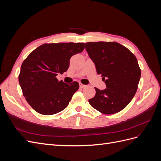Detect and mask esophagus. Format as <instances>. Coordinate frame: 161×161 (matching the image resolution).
<instances>
[{
    "label": "esophagus",
    "mask_w": 161,
    "mask_h": 161,
    "mask_svg": "<svg viewBox=\"0 0 161 161\" xmlns=\"http://www.w3.org/2000/svg\"><path fill=\"white\" fill-rule=\"evenodd\" d=\"M79 85H80V88H82V89L85 88V87H86V85H83V84H82V83H80V84H79Z\"/></svg>",
    "instance_id": "obj_1"
}]
</instances>
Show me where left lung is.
I'll list each match as a JSON object with an SVG mask.
<instances>
[{
  "label": "left lung",
  "mask_w": 161,
  "mask_h": 161,
  "mask_svg": "<svg viewBox=\"0 0 161 161\" xmlns=\"http://www.w3.org/2000/svg\"><path fill=\"white\" fill-rule=\"evenodd\" d=\"M85 47L107 87L104 90L95 87L96 93L89 100L90 105L103 114L118 113L130 103L138 89L141 70L137 59L115 42H88Z\"/></svg>",
  "instance_id": "8db88e82"
}]
</instances>
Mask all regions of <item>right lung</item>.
Returning a JSON list of instances; mask_svg holds the SVG:
<instances>
[{
    "instance_id": "right-lung-1",
    "label": "right lung",
    "mask_w": 161,
    "mask_h": 161,
    "mask_svg": "<svg viewBox=\"0 0 161 161\" xmlns=\"http://www.w3.org/2000/svg\"><path fill=\"white\" fill-rule=\"evenodd\" d=\"M84 48V43H44L24 60L19 82L27 103L37 113L56 114L69 105L79 82L67 84L56 76L67 71L70 58Z\"/></svg>"
}]
</instances>
